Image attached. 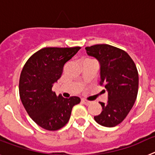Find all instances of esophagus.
I'll return each mask as SVG.
<instances>
[{
    "label": "esophagus",
    "instance_id": "34e87169",
    "mask_svg": "<svg viewBox=\"0 0 155 155\" xmlns=\"http://www.w3.org/2000/svg\"><path fill=\"white\" fill-rule=\"evenodd\" d=\"M81 102H83V103H84V105H89V104L91 103V102H90V101H87V100L84 99V98H82V99H81Z\"/></svg>",
    "mask_w": 155,
    "mask_h": 155
}]
</instances>
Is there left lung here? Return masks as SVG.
Returning <instances> with one entry per match:
<instances>
[{"label": "left lung", "mask_w": 155, "mask_h": 155, "mask_svg": "<svg viewBox=\"0 0 155 155\" xmlns=\"http://www.w3.org/2000/svg\"><path fill=\"white\" fill-rule=\"evenodd\" d=\"M85 50L99 62L100 85L108 91L107 102H99L102 111L94 119L103 127H116L124 121L136 101L139 85L137 67L127 52L110 45L97 44Z\"/></svg>", "instance_id": "1"}]
</instances>
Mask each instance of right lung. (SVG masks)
Returning <instances> with one entry per match:
<instances>
[{"label": "right lung", "instance_id": "1", "mask_svg": "<svg viewBox=\"0 0 155 155\" xmlns=\"http://www.w3.org/2000/svg\"><path fill=\"white\" fill-rule=\"evenodd\" d=\"M81 47H46L29 57L19 79L20 98L31 120L42 128L54 131L68 124L77 96L65 98L52 91L63 73L64 66Z\"/></svg>", "mask_w": 155, "mask_h": 155}]
</instances>
